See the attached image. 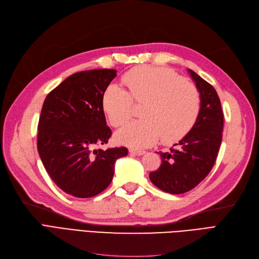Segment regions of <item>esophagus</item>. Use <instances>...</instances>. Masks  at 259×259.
<instances>
[{"label": "esophagus", "instance_id": "34e87169", "mask_svg": "<svg viewBox=\"0 0 259 259\" xmlns=\"http://www.w3.org/2000/svg\"><path fill=\"white\" fill-rule=\"evenodd\" d=\"M130 153L135 154V155H143L146 153V151L139 150V149H130Z\"/></svg>", "mask_w": 259, "mask_h": 259}]
</instances>
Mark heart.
<instances>
[{"label":"heart","mask_w":259,"mask_h":259,"mask_svg":"<svg viewBox=\"0 0 259 259\" xmlns=\"http://www.w3.org/2000/svg\"><path fill=\"white\" fill-rule=\"evenodd\" d=\"M128 92L108 86L103 108L110 123L120 127L132 116L133 100L145 105L140 119L116 133L117 142L133 148L152 146L161 137L165 144L186 135L198 119L201 96L197 86L164 68L139 67L124 75Z\"/></svg>","instance_id":"heart-1"}]
</instances>
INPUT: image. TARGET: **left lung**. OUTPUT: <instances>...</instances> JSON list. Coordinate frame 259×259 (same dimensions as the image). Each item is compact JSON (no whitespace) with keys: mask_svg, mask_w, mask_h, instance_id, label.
<instances>
[{"mask_svg":"<svg viewBox=\"0 0 259 259\" xmlns=\"http://www.w3.org/2000/svg\"><path fill=\"white\" fill-rule=\"evenodd\" d=\"M189 71L200 92L201 108L190 132L168 152H160V167L149 174L162 191L179 194L190 191L213 168L222 145L224 113L217 92L192 70Z\"/></svg>","mask_w":259,"mask_h":259,"instance_id":"8db88e82","label":"left lung"}]
</instances>
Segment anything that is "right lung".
I'll return each instance as SVG.
<instances>
[{"label": "right lung", "mask_w": 259, "mask_h": 259, "mask_svg": "<svg viewBox=\"0 0 259 259\" xmlns=\"http://www.w3.org/2000/svg\"><path fill=\"white\" fill-rule=\"evenodd\" d=\"M116 70L76 72L46 96L37 125V151L51 178L62 191L92 198L110 185L114 163L125 147L97 149L112 132L107 126L103 95Z\"/></svg>", "instance_id": "add662e5"}]
</instances>
